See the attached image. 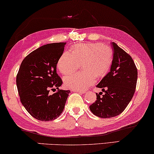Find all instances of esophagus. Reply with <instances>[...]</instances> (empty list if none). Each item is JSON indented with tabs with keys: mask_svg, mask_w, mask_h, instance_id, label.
Masks as SVG:
<instances>
[{
	"mask_svg": "<svg viewBox=\"0 0 154 154\" xmlns=\"http://www.w3.org/2000/svg\"><path fill=\"white\" fill-rule=\"evenodd\" d=\"M73 92H79V93L81 94H84L85 93V91H83V90H73Z\"/></svg>",
	"mask_w": 154,
	"mask_h": 154,
	"instance_id": "esophagus-1",
	"label": "esophagus"
}]
</instances>
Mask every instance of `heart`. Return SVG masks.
Returning <instances> with one entry per match:
<instances>
[{
  "label": "heart",
  "instance_id": "1",
  "mask_svg": "<svg viewBox=\"0 0 154 154\" xmlns=\"http://www.w3.org/2000/svg\"><path fill=\"white\" fill-rule=\"evenodd\" d=\"M113 52L109 47L99 43H79L73 46L71 52L65 51L59 59L57 66L62 74L73 73L82 63L81 73L69 75L64 81L67 88L85 90L97 79L104 77L110 69Z\"/></svg>",
  "mask_w": 154,
  "mask_h": 154
}]
</instances>
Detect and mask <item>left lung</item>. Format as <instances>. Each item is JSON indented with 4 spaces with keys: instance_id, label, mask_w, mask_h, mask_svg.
<instances>
[{
    "instance_id": "left-lung-1",
    "label": "left lung",
    "mask_w": 154,
    "mask_h": 154,
    "mask_svg": "<svg viewBox=\"0 0 154 154\" xmlns=\"http://www.w3.org/2000/svg\"><path fill=\"white\" fill-rule=\"evenodd\" d=\"M110 71L97 87L102 92L96 94L97 100L90 106L96 116L109 119L123 112L133 97L137 81V69L130 54L115 43Z\"/></svg>"
}]
</instances>
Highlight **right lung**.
<instances>
[{
	"instance_id": "right-lung-1",
	"label": "right lung",
	"mask_w": 154,
	"mask_h": 154,
	"mask_svg": "<svg viewBox=\"0 0 154 154\" xmlns=\"http://www.w3.org/2000/svg\"><path fill=\"white\" fill-rule=\"evenodd\" d=\"M65 45L50 43L35 50L24 59L17 75L21 102L39 121H50L60 116L70 92L59 89L62 81L57 73V64ZM50 89L58 91L51 95Z\"/></svg>"
}]
</instances>
